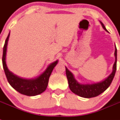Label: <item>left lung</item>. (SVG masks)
I'll list each match as a JSON object with an SVG mask.
<instances>
[{
  "label": "left lung",
  "mask_w": 120,
  "mask_h": 120,
  "mask_svg": "<svg viewBox=\"0 0 120 120\" xmlns=\"http://www.w3.org/2000/svg\"><path fill=\"white\" fill-rule=\"evenodd\" d=\"M101 25L103 28L106 31L108 32L106 30L105 25L101 22H100ZM115 62L112 68V73L108 76V77L104 79L101 82L98 83H92V84H81L77 82L74 77V75L72 73L68 70V69L66 68V74L67 77L68 81L69 87L73 93L83 98L95 97L101 93L108 89L110 86L113 77L115 76V72L116 69V60H117V49L116 46H115Z\"/></svg>",
  "instance_id": "left-lung-1"
}]
</instances>
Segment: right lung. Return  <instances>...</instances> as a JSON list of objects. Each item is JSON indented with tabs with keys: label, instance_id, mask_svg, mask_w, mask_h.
I'll return each instance as SVG.
<instances>
[{
	"label": "right lung",
	"instance_id": "add662e5",
	"mask_svg": "<svg viewBox=\"0 0 120 120\" xmlns=\"http://www.w3.org/2000/svg\"><path fill=\"white\" fill-rule=\"evenodd\" d=\"M10 35V32L5 40L2 56L3 67L8 83L15 90L22 94L25 95L27 96H35L40 94L46 89L50 75L54 67L57 65L59 61L58 60H56L49 64L47 68L41 74L34 79H23L16 75L8 69L6 63L7 46Z\"/></svg>",
	"mask_w": 120,
	"mask_h": 120
}]
</instances>
